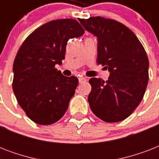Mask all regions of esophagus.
<instances>
[{
	"label": "esophagus",
	"instance_id": "obj_1",
	"mask_svg": "<svg viewBox=\"0 0 159 159\" xmlns=\"http://www.w3.org/2000/svg\"><path fill=\"white\" fill-rule=\"evenodd\" d=\"M78 80H79V82L80 83H83V82H87V77H78Z\"/></svg>",
	"mask_w": 159,
	"mask_h": 159
}]
</instances>
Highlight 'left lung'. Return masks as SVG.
<instances>
[{
	"mask_svg": "<svg viewBox=\"0 0 159 159\" xmlns=\"http://www.w3.org/2000/svg\"><path fill=\"white\" fill-rule=\"evenodd\" d=\"M87 31L97 38V62L110 76L89 80L88 102L92 112L106 122H119L139 105L148 82V56L138 38L123 24L101 16L80 19Z\"/></svg>",
	"mask_w": 159,
	"mask_h": 159,
	"instance_id": "obj_1",
	"label": "left lung"
}]
</instances>
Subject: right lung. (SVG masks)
<instances>
[{"label":"right lung","instance_id":"1","mask_svg":"<svg viewBox=\"0 0 159 159\" xmlns=\"http://www.w3.org/2000/svg\"><path fill=\"white\" fill-rule=\"evenodd\" d=\"M84 29L73 19L44 24L24 41L13 64V91L29 118L46 125L57 122L67 111L78 84L55 68L65 58L70 39L78 38Z\"/></svg>","mask_w":159,"mask_h":159}]
</instances>
